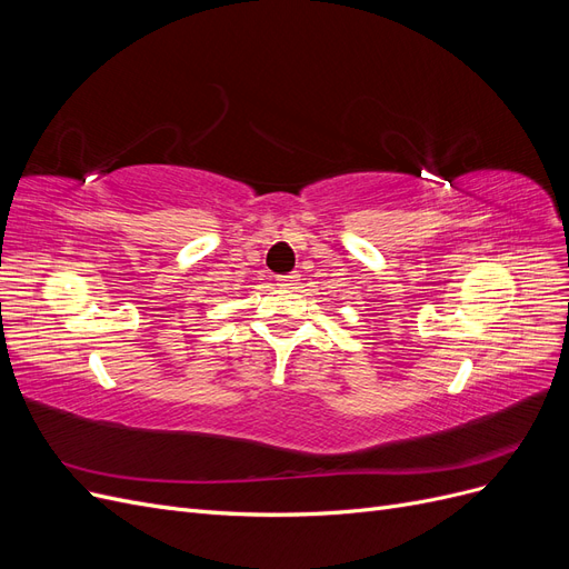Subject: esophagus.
Segmentation results:
<instances>
[{
  "label": "esophagus",
  "mask_w": 569,
  "mask_h": 569,
  "mask_svg": "<svg viewBox=\"0 0 569 569\" xmlns=\"http://www.w3.org/2000/svg\"><path fill=\"white\" fill-rule=\"evenodd\" d=\"M278 284L282 289H295L299 284V274L297 272H289V274H282V278L278 280Z\"/></svg>",
  "instance_id": "esophagus-1"
}]
</instances>
